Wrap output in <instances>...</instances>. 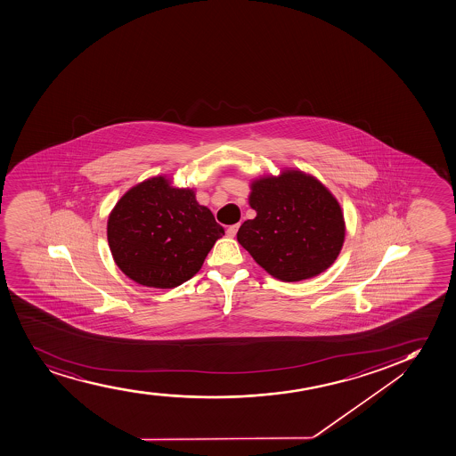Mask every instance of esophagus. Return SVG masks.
Masks as SVG:
<instances>
[{
    "mask_svg": "<svg viewBox=\"0 0 456 456\" xmlns=\"http://www.w3.org/2000/svg\"><path fill=\"white\" fill-rule=\"evenodd\" d=\"M238 229H240V224L229 225V227H227V231H225V233H227V236L233 238V236L236 235Z\"/></svg>",
    "mask_w": 456,
    "mask_h": 456,
    "instance_id": "esophagus-1",
    "label": "esophagus"
}]
</instances>
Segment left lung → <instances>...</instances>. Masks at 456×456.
Listing matches in <instances>:
<instances>
[{
    "label": "left lung",
    "mask_w": 456,
    "mask_h": 456,
    "mask_svg": "<svg viewBox=\"0 0 456 456\" xmlns=\"http://www.w3.org/2000/svg\"><path fill=\"white\" fill-rule=\"evenodd\" d=\"M248 203L256 210L238 231V242L273 277L298 281L328 270L343 248V210L313 175L285 169L253 180Z\"/></svg>",
    "instance_id": "obj_1"
}]
</instances>
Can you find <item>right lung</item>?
<instances>
[{"mask_svg":"<svg viewBox=\"0 0 456 456\" xmlns=\"http://www.w3.org/2000/svg\"><path fill=\"white\" fill-rule=\"evenodd\" d=\"M224 229L190 188L164 175L136 184L108 220V240L119 270L139 285L175 288L200 272Z\"/></svg>","mask_w":456,"mask_h":456,"instance_id":"add662e5","label":"right lung"}]
</instances>
